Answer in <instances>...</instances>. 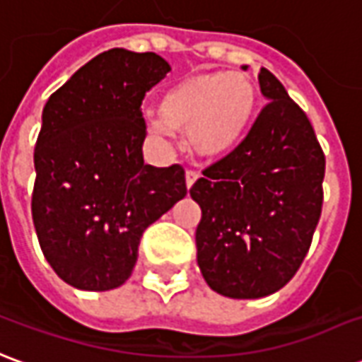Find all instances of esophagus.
<instances>
[{
  "instance_id": "esophagus-1",
  "label": "esophagus",
  "mask_w": 362,
  "mask_h": 362,
  "mask_svg": "<svg viewBox=\"0 0 362 362\" xmlns=\"http://www.w3.org/2000/svg\"><path fill=\"white\" fill-rule=\"evenodd\" d=\"M199 173H197V171H187L185 173V185H187V189H191V187L194 185V181H197V179H199Z\"/></svg>"
}]
</instances>
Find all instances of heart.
<instances>
[{
	"mask_svg": "<svg viewBox=\"0 0 362 362\" xmlns=\"http://www.w3.org/2000/svg\"><path fill=\"white\" fill-rule=\"evenodd\" d=\"M259 89L240 71L187 76L161 93L152 134L185 132L187 148L202 160H222L242 144L257 117Z\"/></svg>",
	"mask_w": 362,
	"mask_h": 362,
	"instance_id": "obj_1",
	"label": "heart"
}]
</instances>
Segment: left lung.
<instances>
[{
	"label": "left lung",
	"mask_w": 362,
	"mask_h": 362,
	"mask_svg": "<svg viewBox=\"0 0 362 362\" xmlns=\"http://www.w3.org/2000/svg\"><path fill=\"white\" fill-rule=\"evenodd\" d=\"M247 70V66H242ZM269 105L242 144L189 191L201 206L197 263L228 298H263L298 271L322 214L325 158L308 117L265 68Z\"/></svg>",
	"instance_id": "obj_1"
}]
</instances>
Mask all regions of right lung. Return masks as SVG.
<instances>
[{"mask_svg": "<svg viewBox=\"0 0 362 362\" xmlns=\"http://www.w3.org/2000/svg\"><path fill=\"white\" fill-rule=\"evenodd\" d=\"M171 71L153 52L111 48L42 109L33 222L46 261L79 291L128 281L144 230L187 194L181 165L144 163L146 93Z\"/></svg>", "mask_w": 362, "mask_h": 362, "instance_id": "obj_1", "label": "right lung"}]
</instances>
